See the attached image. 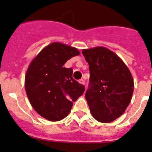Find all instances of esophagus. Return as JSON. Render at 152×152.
<instances>
[{"label": "esophagus", "mask_w": 152, "mask_h": 152, "mask_svg": "<svg viewBox=\"0 0 152 152\" xmlns=\"http://www.w3.org/2000/svg\"><path fill=\"white\" fill-rule=\"evenodd\" d=\"M79 83H81V84H85V81H84L83 79H80V80H79Z\"/></svg>", "instance_id": "obj_1"}]
</instances>
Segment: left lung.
<instances>
[{"label": "left lung", "instance_id": "8db88e82", "mask_svg": "<svg viewBox=\"0 0 152 152\" xmlns=\"http://www.w3.org/2000/svg\"><path fill=\"white\" fill-rule=\"evenodd\" d=\"M89 64L90 80L85 98L96 121L110 123L130 104L134 84L132 75L119 57L102 47L82 51Z\"/></svg>", "mask_w": 152, "mask_h": 152}]
</instances>
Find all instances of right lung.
<instances>
[{"mask_svg": "<svg viewBox=\"0 0 152 152\" xmlns=\"http://www.w3.org/2000/svg\"><path fill=\"white\" fill-rule=\"evenodd\" d=\"M76 48L53 43L43 49L31 62L25 79V87L31 106L39 115L57 121L69 115L85 87L72 77V68L63 67L73 56Z\"/></svg>", "mask_w": 152, "mask_h": 152, "instance_id": "right-lung-1", "label": "right lung"}]
</instances>
